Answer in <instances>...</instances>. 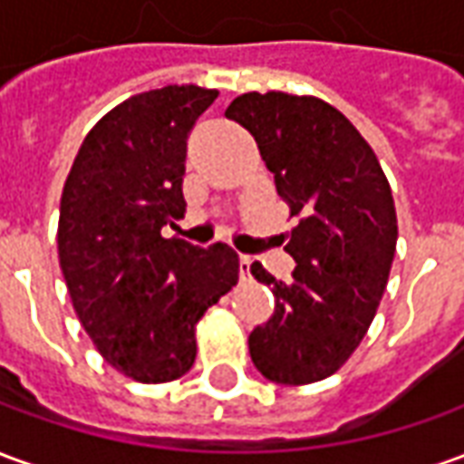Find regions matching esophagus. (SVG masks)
Segmentation results:
<instances>
[{
  "mask_svg": "<svg viewBox=\"0 0 464 464\" xmlns=\"http://www.w3.org/2000/svg\"><path fill=\"white\" fill-rule=\"evenodd\" d=\"M251 263H253L251 256H241V261H238V273H241L243 281H246V278H251Z\"/></svg>",
  "mask_w": 464,
  "mask_h": 464,
  "instance_id": "1",
  "label": "esophagus"
}]
</instances>
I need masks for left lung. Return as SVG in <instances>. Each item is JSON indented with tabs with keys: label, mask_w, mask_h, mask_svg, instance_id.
Returning <instances> with one entry per match:
<instances>
[{
	"label": "left lung",
	"mask_w": 464,
	"mask_h": 464,
	"mask_svg": "<svg viewBox=\"0 0 464 464\" xmlns=\"http://www.w3.org/2000/svg\"><path fill=\"white\" fill-rule=\"evenodd\" d=\"M226 116L253 133L276 191L298 216L285 251L293 281L271 285L276 311L248 335L253 365L281 385L333 375L375 318L398 241L390 183L375 153L345 116L313 96H236Z\"/></svg>",
	"instance_id": "1"
}]
</instances>
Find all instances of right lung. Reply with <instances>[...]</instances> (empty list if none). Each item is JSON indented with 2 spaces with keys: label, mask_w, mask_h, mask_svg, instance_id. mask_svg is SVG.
Instances as JSON below:
<instances>
[{
  "label": "right lung",
  "mask_w": 464,
  "mask_h": 464,
  "mask_svg": "<svg viewBox=\"0 0 464 464\" xmlns=\"http://www.w3.org/2000/svg\"><path fill=\"white\" fill-rule=\"evenodd\" d=\"M216 89L143 92L86 133L59 206V263L79 321L109 365L169 382L196 360V323L238 283V253L163 238L183 218L186 141Z\"/></svg>",
  "instance_id": "obj_1"
}]
</instances>
